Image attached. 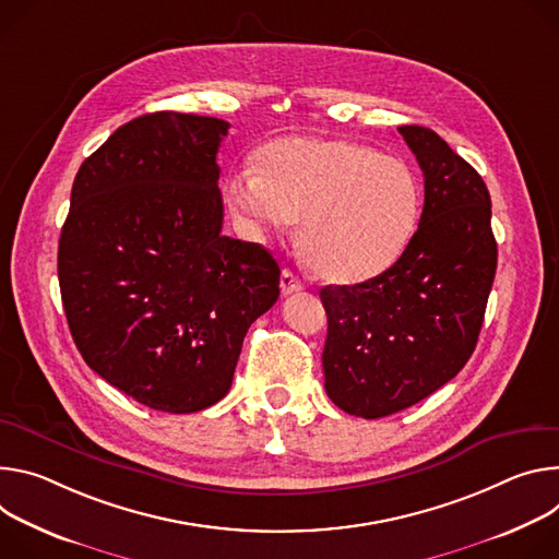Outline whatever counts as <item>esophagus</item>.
Returning <instances> with one entry per match:
<instances>
[{
    "mask_svg": "<svg viewBox=\"0 0 559 559\" xmlns=\"http://www.w3.org/2000/svg\"><path fill=\"white\" fill-rule=\"evenodd\" d=\"M280 286H282V293L284 295H290V293H297L304 288V282L288 269L282 271V277H280Z\"/></svg>",
    "mask_w": 559,
    "mask_h": 559,
    "instance_id": "34e87169",
    "label": "esophagus"
}]
</instances>
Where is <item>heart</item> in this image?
Instances as JSON below:
<instances>
[{
	"label": "heart",
	"mask_w": 559,
	"mask_h": 559,
	"mask_svg": "<svg viewBox=\"0 0 559 559\" xmlns=\"http://www.w3.org/2000/svg\"><path fill=\"white\" fill-rule=\"evenodd\" d=\"M228 198L262 228L284 230L301 219V253L333 284H357L393 266L421 213L419 181L406 162L324 138L273 142L260 173L230 177Z\"/></svg>",
	"instance_id": "obj_1"
}]
</instances>
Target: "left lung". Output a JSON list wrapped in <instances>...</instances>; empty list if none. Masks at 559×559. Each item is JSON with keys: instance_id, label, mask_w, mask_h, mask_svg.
Instances as JSON below:
<instances>
[{"instance_id": "left-lung-1", "label": "left lung", "mask_w": 559, "mask_h": 559, "mask_svg": "<svg viewBox=\"0 0 559 559\" xmlns=\"http://www.w3.org/2000/svg\"><path fill=\"white\" fill-rule=\"evenodd\" d=\"M397 131L424 173L419 226L378 277L320 290L329 316L324 389L364 419L404 411L460 373L498 269L479 173L430 129Z\"/></svg>"}]
</instances>
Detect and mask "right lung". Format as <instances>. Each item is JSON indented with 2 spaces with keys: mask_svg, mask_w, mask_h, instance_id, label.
Segmentation results:
<instances>
[{
  "mask_svg": "<svg viewBox=\"0 0 559 559\" xmlns=\"http://www.w3.org/2000/svg\"><path fill=\"white\" fill-rule=\"evenodd\" d=\"M230 123L159 110L78 170L57 273L71 335L110 386L164 413L219 402L251 324L280 297L264 246L222 235Z\"/></svg>",
  "mask_w": 559,
  "mask_h": 559,
  "instance_id": "obj_1",
  "label": "right lung"
}]
</instances>
